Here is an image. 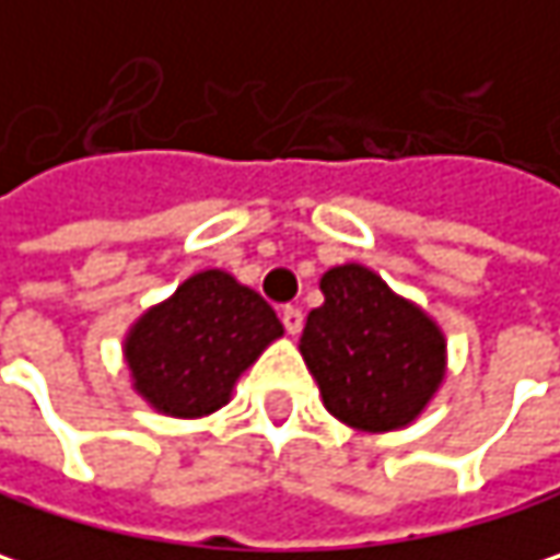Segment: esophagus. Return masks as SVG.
Listing matches in <instances>:
<instances>
[{
    "label": "esophagus",
    "instance_id": "esophagus-1",
    "mask_svg": "<svg viewBox=\"0 0 560 560\" xmlns=\"http://www.w3.org/2000/svg\"><path fill=\"white\" fill-rule=\"evenodd\" d=\"M280 322H283V328H287V335H300L302 331V308H296V305H287L283 312H280Z\"/></svg>",
    "mask_w": 560,
    "mask_h": 560
}]
</instances>
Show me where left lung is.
<instances>
[{"label":"left lung","instance_id":"obj_1","mask_svg":"<svg viewBox=\"0 0 560 560\" xmlns=\"http://www.w3.org/2000/svg\"><path fill=\"white\" fill-rule=\"evenodd\" d=\"M322 293L300 350L325 408L366 433L408 427L446 376L443 331L360 264L331 267Z\"/></svg>","mask_w":560,"mask_h":560}]
</instances>
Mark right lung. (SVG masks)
Segmentation results:
<instances>
[{"label":"right lung","instance_id":"add662e5","mask_svg":"<svg viewBox=\"0 0 560 560\" xmlns=\"http://www.w3.org/2000/svg\"><path fill=\"white\" fill-rule=\"evenodd\" d=\"M280 335V318L255 290L225 270H203L142 315L124 353L155 411L203 418L229 401L235 380Z\"/></svg>","mask_w":560,"mask_h":560}]
</instances>
